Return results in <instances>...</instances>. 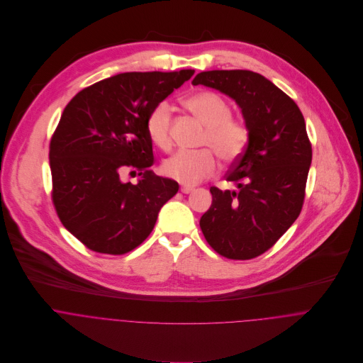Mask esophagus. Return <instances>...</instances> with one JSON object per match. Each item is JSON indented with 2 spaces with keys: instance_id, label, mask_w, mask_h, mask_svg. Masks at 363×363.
Here are the masks:
<instances>
[{
  "instance_id": "esophagus-1",
  "label": "esophagus",
  "mask_w": 363,
  "mask_h": 363,
  "mask_svg": "<svg viewBox=\"0 0 363 363\" xmlns=\"http://www.w3.org/2000/svg\"><path fill=\"white\" fill-rule=\"evenodd\" d=\"M193 190H194V187H191V186H182L180 187V191L184 193V194H190Z\"/></svg>"
}]
</instances>
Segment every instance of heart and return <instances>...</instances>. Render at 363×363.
<instances>
[{
  "mask_svg": "<svg viewBox=\"0 0 363 363\" xmlns=\"http://www.w3.org/2000/svg\"><path fill=\"white\" fill-rule=\"evenodd\" d=\"M187 108L197 116L207 131L201 145L210 148L197 152L180 151L164 160L162 170L164 176L182 183L197 184L212 176L216 169L218 156L225 163L240 159L250 143V125L242 117L232 116V106L219 94L200 91L184 99ZM147 134L157 148L167 151L172 147V106L167 101L156 104L145 120Z\"/></svg>",
  "mask_w": 363,
  "mask_h": 363,
  "instance_id": "obj_1",
  "label": "heart"
}]
</instances>
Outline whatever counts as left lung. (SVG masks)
I'll use <instances>...</instances> for the list:
<instances>
[{"label":"left lung","instance_id":"8db88e82","mask_svg":"<svg viewBox=\"0 0 363 363\" xmlns=\"http://www.w3.org/2000/svg\"><path fill=\"white\" fill-rule=\"evenodd\" d=\"M193 85L230 96L250 125L245 154L226 173L238 190L211 187L212 204L200 219L208 245L230 259L269 250L299 216L311 163L303 114L285 92L249 69L200 72Z\"/></svg>","mask_w":363,"mask_h":363}]
</instances>
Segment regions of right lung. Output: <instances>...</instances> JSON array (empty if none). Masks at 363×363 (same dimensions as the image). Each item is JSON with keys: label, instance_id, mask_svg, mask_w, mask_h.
I'll list each match as a JSON object with an SVG mask.
<instances>
[{"label": "right lung", "instance_id": "add662e5", "mask_svg": "<svg viewBox=\"0 0 363 363\" xmlns=\"http://www.w3.org/2000/svg\"><path fill=\"white\" fill-rule=\"evenodd\" d=\"M194 74L124 72L78 92L65 106L50 141L52 200L65 226L85 247L120 256L152 232L157 212L179 190L156 176L145 120ZM124 171L138 174L124 184Z\"/></svg>", "mask_w": 363, "mask_h": 363}]
</instances>
